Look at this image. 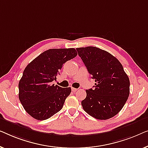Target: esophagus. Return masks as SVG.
Returning <instances> with one entry per match:
<instances>
[{"mask_svg": "<svg viewBox=\"0 0 148 148\" xmlns=\"http://www.w3.org/2000/svg\"><path fill=\"white\" fill-rule=\"evenodd\" d=\"M76 90H78V89H77V88H72V92H76Z\"/></svg>", "mask_w": 148, "mask_h": 148, "instance_id": "obj_1", "label": "esophagus"}]
</instances>
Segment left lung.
<instances>
[{"label": "left lung", "instance_id": "1", "mask_svg": "<svg viewBox=\"0 0 148 148\" xmlns=\"http://www.w3.org/2000/svg\"><path fill=\"white\" fill-rule=\"evenodd\" d=\"M88 73L95 80L94 88L86 90L81 102L83 109L97 119L116 115L130 95V79L122 64L107 51L96 47L76 48Z\"/></svg>", "mask_w": 148, "mask_h": 148}]
</instances>
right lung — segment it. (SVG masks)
Here are the masks:
<instances>
[{"mask_svg":"<svg viewBox=\"0 0 148 148\" xmlns=\"http://www.w3.org/2000/svg\"><path fill=\"white\" fill-rule=\"evenodd\" d=\"M77 56L74 48L49 49L25 68L18 82V98L29 115L45 120L62 109L71 88L51 84L64 63Z\"/></svg>","mask_w":148,"mask_h":148,"instance_id":"right-lung-1","label":"right lung"}]
</instances>
